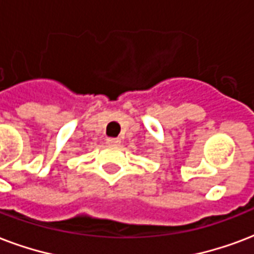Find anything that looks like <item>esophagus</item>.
I'll use <instances>...</instances> for the list:
<instances>
[{"label":"esophagus","mask_w":254,"mask_h":254,"mask_svg":"<svg viewBox=\"0 0 254 254\" xmlns=\"http://www.w3.org/2000/svg\"><path fill=\"white\" fill-rule=\"evenodd\" d=\"M120 138H106V144L109 145H120Z\"/></svg>","instance_id":"esophagus-1"}]
</instances>
